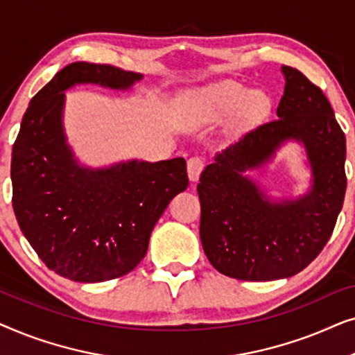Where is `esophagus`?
<instances>
[{
	"label": "esophagus",
	"instance_id": "esophagus-1",
	"mask_svg": "<svg viewBox=\"0 0 355 355\" xmlns=\"http://www.w3.org/2000/svg\"><path fill=\"white\" fill-rule=\"evenodd\" d=\"M203 168H205V159L202 157H191L187 159V174H189V179L191 181H197L198 178H200V173L203 171Z\"/></svg>",
	"mask_w": 355,
	"mask_h": 355
}]
</instances>
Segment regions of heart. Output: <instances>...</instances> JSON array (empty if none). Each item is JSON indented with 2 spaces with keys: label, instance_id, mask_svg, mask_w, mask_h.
Returning a JSON list of instances; mask_svg holds the SVG:
<instances>
[{
  "label": "heart",
  "instance_id": "heart-1",
  "mask_svg": "<svg viewBox=\"0 0 355 355\" xmlns=\"http://www.w3.org/2000/svg\"><path fill=\"white\" fill-rule=\"evenodd\" d=\"M268 98L263 92H250L234 80H221L196 92L182 105V113L193 124L213 123L241 110L247 119H255L265 113Z\"/></svg>",
  "mask_w": 355,
  "mask_h": 355
}]
</instances>
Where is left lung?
<instances>
[{
    "instance_id": "left-lung-1",
    "label": "left lung",
    "mask_w": 355,
    "mask_h": 355,
    "mask_svg": "<svg viewBox=\"0 0 355 355\" xmlns=\"http://www.w3.org/2000/svg\"><path fill=\"white\" fill-rule=\"evenodd\" d=\"M278 119L242 135L208 164L197 186L200 241L220 273L242 281L297 275L333 234L346 193V137L320 87L283 66ZM289 138L302 141L314 173L313 191L299 201L268 202L241 171L268 161Z\"/></svg>"
}]
</instances>
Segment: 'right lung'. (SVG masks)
Wrapping results in <instances>:
<instances>
[{"instance_id":"1","label":"right lung","mask_w":355,"mask_h":355,"mask_svg":"<svg viewBox=\"0 0 355 355\" xmlns=\"http://www.w3.org/2000/svg\"><path fill=\"white\" fill-rule=\"evenodd\" d=\"M142 74L72 62L33 96L12 147V208L43 263L79 283L128 275L174 196L189 186L186 159L82 168L62 134L64 90L76 84L129 89Z\"/></svg>"}]
</instances>
